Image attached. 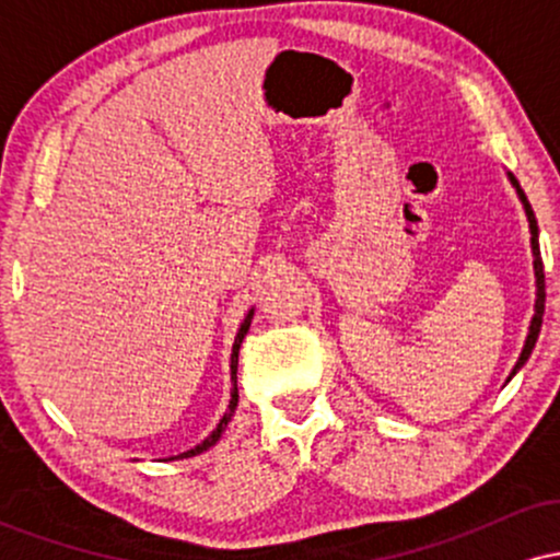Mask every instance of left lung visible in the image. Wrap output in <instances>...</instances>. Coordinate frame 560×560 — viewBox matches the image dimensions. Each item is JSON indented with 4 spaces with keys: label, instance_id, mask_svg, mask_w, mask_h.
Listing matches in <instances>:
<instances>
[{
    "label": "left lung",
    "instance_id": "8db88e82",
    "mask_svg": "<svg viewBox=\"0 0 560 560\" xmlns=\"http://www.w3.org/2000/svg\"><path fill=\"white\" fill-rule=\"evenodd\" d=\"M513 186H516L518 197H522L524 202V210H526V218H529V229H532V253H535V276H537V302H535V318H532V326H529V337H526V345L522 350V358H518L516 369H513V374H516L518 369L526 363V358L532 355V350H535V342L539 337V326H542V313H545V271H542V258H539V244H537V218H535V210H532L529 199L522 191V186H518L516 178L511 176Z\"/></svg>",
    "mask_w": 560,
    "mask_h": 560
}]
</instances>
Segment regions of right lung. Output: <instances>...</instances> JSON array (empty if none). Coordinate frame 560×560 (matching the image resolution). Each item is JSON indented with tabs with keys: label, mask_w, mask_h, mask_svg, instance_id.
<instances>
[{
	"label": "right lung",
	"mask_w": 560,
	"mask_h": 560,
	"mask_svg": "<svg viewBox=\"0 0 560 560\" xmlns=\"http://www.w3.org/2000/svg\"><path fill=\"white\" fill-rule=\"evenodd\" d=\"M249 320H253V311L247 313V318H244V324L240 326V334H236V339H234V350H231V376H234V382H236V363H240V347H242V339H244V334H247V329H249ZM236 402H240V395H236V384H234V392H231V402H229V410L226 413H223V419H221V423H218V429L213 434L208 436V440L202 442V445H197L195 450H186V453H182V455H176V458H191V455H199V453H205V450L208 447H213L218 440H221V434L226 432V427H229V421H231V416H234V410H236ZM173 460V458H171Z\"/></svg>",
	"instance_id": "obj_1"
}]
</instances>
